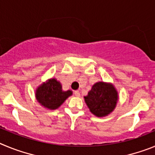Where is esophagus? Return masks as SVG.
Returning a JSON list of instances; mask_svg holds the SVG:
<instances>
[{
    "instance_id": "obj_1",
    "label": "esophagus",
    "mask_w": 155,
    "mask_h": 155,
    "mask_svg": "<svg viewBox=\"0 0 155 155\" xmlns=\"http://www.w3.org/2000/svg\"><path fill=\"white\" fill-rule=\"evenodd\" d=\"M74 93L75 96H77V97L80 96V91H78V90H77V91H74Z\"/></svg>"
}]
</instances>
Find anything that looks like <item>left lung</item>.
<instances>
[{"label":"left lung","instance_id":"1","mask_svg":"<svg viewBox=\"0 0 155 155\" xmlns=\"http://www.w3.org/2000/svg\"><path fill=\"white\" fill-rule=\"evenodd\" d=\"M84 102L90 112L97 117H104L113 113L119 100L118 91L112 83L98 81L93 84Z\"/></svg>","mask_w":155,"mask_h":155}]
</instances>
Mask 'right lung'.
I'll list each match as a JSON object with an SVG mask.
<instances>
[{
    "label": "right lung",
    "instance_id": "right-lung-1",
    "mask_svg": "<svg viewBox=\"0 0 155 155\" xmlns=\"http://www.w3.org/2000/svg\"><path fill=\"white\" fill-rule=\"evenodd\" d=\"M72 94L71 90L63 91L61 82L56 78H50L42 82L35 93L37 102L50 110L58 109Z\"/></svg>",
    "mask_w": 155,
    "mask_h": 155
}]
</instances>
